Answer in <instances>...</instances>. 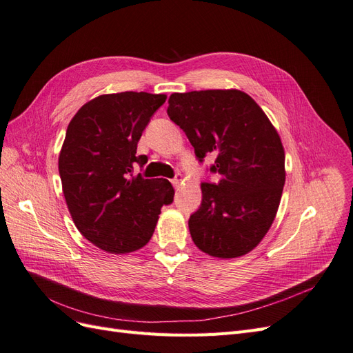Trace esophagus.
I'll return each instance as SVG.
<instances>
[{"label":"esophagus","mask_w":353,"mask_h":353,"mask_svg":"<svg viewBox=\"0 0 353 353\" xmlns=\"http://www.w3.org/2000/svg\"><path fill=\"white\" fill-rule=\"evenodd\" d=\"M170 183H172V185L174 187H179L181 185V183H183V175H181V174H176L172 179H170Z\"/></svg>","instance_id":"esophagus-1"}]
</instances>
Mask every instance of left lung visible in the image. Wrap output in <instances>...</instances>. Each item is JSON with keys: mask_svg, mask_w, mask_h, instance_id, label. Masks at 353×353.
Wrapping results in <instances>:
<instances>
[{"mask_svg": "<svg viewBox=\"0 0 353 353\" xmlns=\"http://www.w3.org/2000/svg\"><path fill=\"white\" fill-rule=\"evenodd\" d=\"M168 116L183 130L200 163L218 183H201V205L188 228L197 248L216 258H237L261 243L272 225L285 183L279 132L256 101L239 90L175 92Z\"/></svg>", "mask_w": 353, "mask_h": 353, "instance_id": "1", "label": "left lung"}]
</instances>
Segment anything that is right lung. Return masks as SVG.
<instances>
[{"instance_id": "obj_1", "label": "right lung", "mask_w": 353, "mask_h": 353, "mask_svg": "<svg viewBox=\"0 0 353 353\" xmlns=\"http://www.w3.org/2000/svg\"><path fill=\"white\" fill-rule=\"evenodd\" d=\"M165 94L125 91L83 104L70 121L59 157L63 194L82 236L109 253L150 241L160 209L174 201L168 179L134 175L147 156L137 144Z\"/></svg>"}]
</instances>
